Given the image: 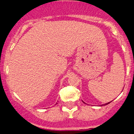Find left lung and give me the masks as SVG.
Masks as SVG:
<instances>
[{
    "label": "left lung",
    "instance_id": "8db88e82",
    "mask_svg": "<svg viewBox=\"0 0 134 134\" xmlns=\"http://www.w3.org/2000/svg\"><path fill=\"white\" fill-rule=\"evenodd\" d=\"M111 102H112V101H111V102H108V103H106V104H102V105H100V106H102V105H108V104H109V103H111ZM84 103H85V102H84Z\"/></svg>",
    "mask_w": 134,
    "mask_h": 134
}]
</instances>
